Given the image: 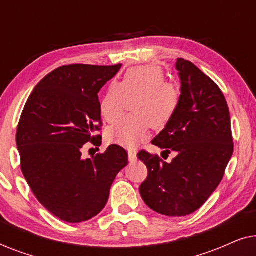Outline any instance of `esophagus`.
I'll list each match as a JSON object with an SVG mask.
<instances>
[{"mask_svg": "<svg viewBox=\"0 0 256 256\" xmlns=\"http://www.w3.org/2000/svg\"><path fill=\"white\" fill-rule=\"evenodd\" d=\"M128 160H129V162H135V160H138L136 152H132V150H129V152H128Z\"/></svg>", "mask_w": 256, "mask_h": 256, "instance_id": "34e87169", "label": "esophagus"}]
</instances>
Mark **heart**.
Listing matches in <instances>:
<instances>
[{"label":"heart","mask_w":256,"mask_h":256,"mask_svg":"<svg viewBox=\"0 0 256 256\" xmlns=\"http://www.w3.org/2000/svg\"><path fill=\"white\" fill-rule=\"evenodd\" d=\"M134 115L118 121L110 129L113 141L124 146H135L144 141L152 126L162 129L169 124L180 102V93L172 84L166 82V76L158 66L146 65L130 68L120 82H113L100 100V113L108 122L121 118L127 100Z\"/></svg>","instance_id":"heart-1"}]
</instances>
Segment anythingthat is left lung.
Returning <instances> with one entry per match:
<instances>
[{
  "label": "left lung",
  "instance_id": "obj_1",
  "mask_svg": "<svg viewBox=\"0 0 256 256\" xmlns=\"http://www.w3.org/2000/svg\"><path fill=\"white\" fill-rule=\"evenodd\" d=\"M174 68L180 80V106L152 143L176 157L166 163L138 152L148 168L140 194L160 214L183 216L197 211L222 182L233 138L228 106L216 84L188 60L178 58Z\"/></svg>",
  "mask_w": 256,
  "mask_h": 256
}]
</instances>
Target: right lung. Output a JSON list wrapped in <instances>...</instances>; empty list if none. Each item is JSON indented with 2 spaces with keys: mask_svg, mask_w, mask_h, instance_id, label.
Returning <instances> with one entry per match:
<instances>
[{
  "mask_svg": "<svg viewBox=\"0 0 256 256\" xmlns=\"http://www.w3.org/2000/svg\"><path fill=\"white\" fill-rule=\"evenodd\" d=\"M121 64H73L56 68L31 93L20 116L16 144L20 169L38 202L57 218L76 224L102 211L127 152L112 144L92 158L87 143L99 146L100 90Z\"/></svg>",
  "mask_w": 256,
  "mask_h": 256,
  "instance_id": "1",
  "label": "right lung"
}]
</instances>
